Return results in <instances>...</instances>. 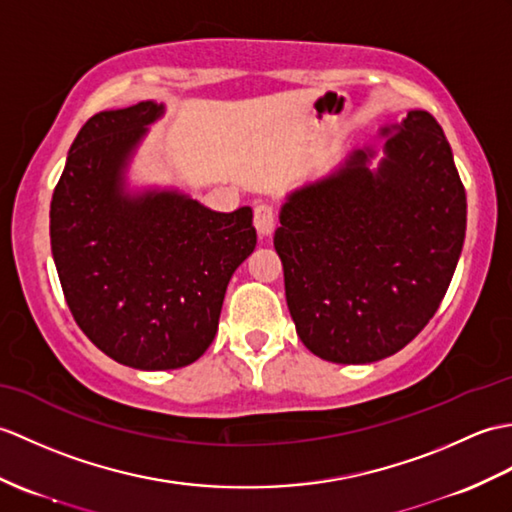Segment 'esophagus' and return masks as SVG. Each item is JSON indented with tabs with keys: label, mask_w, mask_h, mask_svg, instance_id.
Returning <instances> with one entry per match:
<instances>
[{
	"label": "esophagus",
	"mask_w": 512,
	"mask_h": 512,
	"mask_svg": "<svg viewBox=\"0 0 512 512\" xmlns=\"http://www.w3.org/2000/svg\"><path fill=\"white\" fill-rule=\"evenodd\" d=\"M255 229L261 237H266L272 233V229H275V211H272V207L268 205H257L255 207Z\"/></svg>",
	"instance_id": "34e87169"
}]
</instances>
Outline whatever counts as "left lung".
I'll list each match as a JSON object with an SVG mask.
<instances>
[{
	"instance_id": "obj_1",
	"label": "left lung",
	"mask_w": 512,
	"mask_h": 512,
	"mask_svg": "<svg viewBox=\"0 0 512 512\" xmlns=\"http://www.w3.org/2000/svg\"><path fill=\"white\" fill-rule=\"evenodd\" d=\"M384 159L353 150L334 174L285 198L275 231L296 334L318 358L368 364L430 323L454 277L467 196L427 111L382 128Z\"/></svg>"
}]
</instances>
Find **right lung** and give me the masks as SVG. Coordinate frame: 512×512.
<instances>
[{
    "instance_id": "right-lung-1",
    "label": "right lung",
    "mask_w": 512,
    "mask_h": 512,
    "mask_svg": "<svg viewBox=\"0 0 512 512\" xmlns=\"http://www.w3.org/2000/svg\"><path fill=\"white\" fill-rule=\"evenodd\" d=\"M163 104L89 117L50 207L52 255L85 336L115 362L168 371L216 338L231 275L255 251L253 209L211 211L176 189L128 194L124 170Z\"/></svg>"
}]
</instances>
